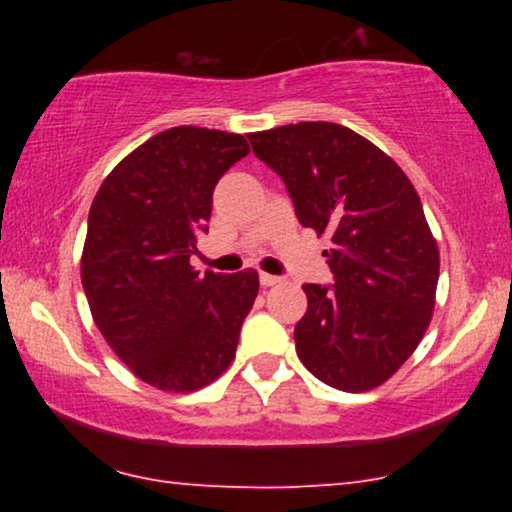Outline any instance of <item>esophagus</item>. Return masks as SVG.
Instances as JSON below:
<instances>
[{
    "label": "esophagus",
    "mask_w": 512,
    "mask_h": 512,
    "mask_svg": "<svg viewBox=\"0 0 512 512\" xmlns=\"http://www.w3.org/2000/svg\"><path fill=\"white\" fill-rule=\"evenodd\" d=\"M261 286H265V289H268V286H275V284H279L282 282V277H275V275H268V272H261Z\"/></svg>",
    "instance_id": "esophagus-1"
}]
</instances>
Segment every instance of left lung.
I'll return each mask as SVG.
<instances>
[{
	"label": "left lung",
	"instance_id": "1",
	"mask_svg": "<svg viewBox=\"0 0 512 512\" xmlns=\"http://www.w3.org/2000/svg\"><path fill=\"white\" fill-rule=\"evenodd\" d=\"M247 137L284 179L298 221L331 240L333 284L303 286L298 359L328 387H380L422 342L436 305L438 244L415 186L345 125L307 121Z\"/></svg>",
	"mask_w": 512,
	"mask_h": 512
}]
</instances>
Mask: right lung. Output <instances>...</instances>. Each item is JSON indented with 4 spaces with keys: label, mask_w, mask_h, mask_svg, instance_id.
I'll return each mask as SVG.
<instances>
[{
    "label": "right lung",
    "mask_w": 512,
    "mask_h": 512,
    "mask_svg": "<svg viewBox=\"0 0 512 512\" xmlns=\"http://www.w3.org/2000/svg\"><path fill=\"white\" fill-rule=\"evenodd\" d=\"M249 153L242 135L179 125L102 181L88 214L81 284L118 359L151 387H207L235 359L258 272L193 270L219 179Z\"/></svg>",
    "instance_id": "right-lung-1"
}]
</instances>
